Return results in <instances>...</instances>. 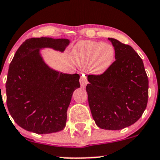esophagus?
Here are the masks:
<instances>
[{
    "instance_id": "1",
    "label": "esophagus",
    "mask_w": 160,
    "mask_h": 160,
    "mask_svg": "<svg viewBox=\"0 0 160 160\" xmlns=\"http://www.w3.org/2000/svg\"><path fill=\"white\" fill-rule=\"evenodd\" d=\"M80 86H81V88H84L85 87H86V85L88 84V79H87V77L85 75H82L81 77H80Z\"/></svg>"
}]
</instances>
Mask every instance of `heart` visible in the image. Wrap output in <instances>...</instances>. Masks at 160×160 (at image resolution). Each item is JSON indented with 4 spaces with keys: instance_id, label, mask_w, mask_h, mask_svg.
<instances>
[{
    "instance_id": "obj_1",
    "label": "heart",
    "mask_w": 160,
    "mask_h": 160,
    "mask_svg": "<svg viewBox=\"0 0 160 160\" xmlns=\"http://www.w3.org/2000/svg\"><path fill=\"white\" fill-rule=\"evenodd\" d=\"M71 56L77 66L81 67L88 66L90 73L101 75L112 66L115 58V50L109 43L83 40L74 46Z\"/></svg>"
}]
</instances>
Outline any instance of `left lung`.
Wrapping results in <instances>:
<instances>
[{
	"label": "left lung",
	"instance_id": "left-lung-1",
	"mask_svg": "<svg viewBox=\"0 0 160 160\" xmlns=\"http://www.w3.org/2000/svg\"><path fill=\"white\" fill-rule=\"evenodd\" d=\"M115 59L107 72L89 75L86 90L95 123L106 130H120L133 125L146 110L149 80L142 59L132 46L108 38Z\"/></svg>",
	"mask_w": 160,
	"mask_h": 160
}]
</instances>
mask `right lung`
I'll use <instances>...</instances> for the list:
<instances>
[{
  "label": "right lung",
  "instance_id": "right-lung-1",
  "mask_svg": "<svg viewBox=\"0 0 160 160\" xmlns=\"http://www.w3.org/2000/svg\"><path fill=\"white\" fill-rule=\"evenodd\" d=\"M67 38H32L24 42L9 66L7 106L14 122L28 132L49 134L65 128L72 93L80 75L59 72L45 62L41 50L63 52Z\"/></svg>",
  "mask_w": 160,
  "mask_h": 160
}]
</instances>
